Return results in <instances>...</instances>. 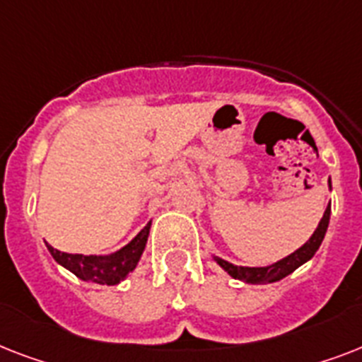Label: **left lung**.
Wrapping results in <instances>:
<instances>
[{
	"label": "left lung",
	"mask_w": 362,
	"mask_h": 362,
	"mask_svg": "<svg viewBox=\"0 0 362 362\" xmlns=\"http://www.w3.org/2000/svg\"><path fill=\"white\" fill-rule=\"evenodd\" d=\"M329 189H331V180H329ZM329 220H331V203L327 204L325 212H323V218H321L320 226L315 227L314 235L304 242L303 246L295 250L293 253H289L287 257L280 259L272 264H267V267H238V264H233L226 259L218 257V255H212L214 261L220 264L221 269L226 270L227 274L235 278V280H240L244 284H255V286H261V284H272V281H278L281 278H286L297 270L300 264H304L306 261L314 257V253L320 250L321 242L325 238L327 227H329Z\"/></svg>",
	"instance_id": "left-lung-1"
}]
</instances>
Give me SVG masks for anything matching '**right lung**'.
I'll use <instances>...</instances> for the list:
<instances>
[{
    "label": "right lung",
    "instance_id": "1",
    "mask_svg": "<svg viewBox=\"0 0 362 362\" xmlns=\"http://www.w3.org/2000/svg\"><path fill=\"white\" fill-rule=\"evenodd\" d=\"M150 226L141 229L129 244H125L122 250L109 255H82V253H64L47 244L48 252L54 257V261L62 264L64 269L71 270L76 278L92 284H101V286H116L122 280L135 270V267L141 261V255L146 247L148 235H150Z\"/></svg>",
    "mask_w": 362,
    "mask_h": 362
}]
</instances>
